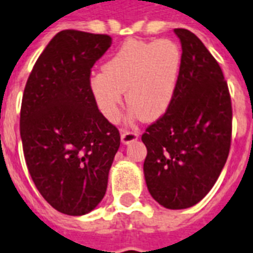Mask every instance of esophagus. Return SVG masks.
<instances>
[{"mask_svg":"<svg viewBox=\"0 0 253 253\" xmlns=\"http://www.w3.org/2000/svg\"><path fill=\"white\" fill-rule=\"evenodd\" d=\"M137 138H138V133L134 132V130L121 129V141H123V143H130L133 141H136Z\"/></svg>","mask_w":253,"mask_h":253,"instance_id":"obj_1","label":"esophagus"}]
</instances>
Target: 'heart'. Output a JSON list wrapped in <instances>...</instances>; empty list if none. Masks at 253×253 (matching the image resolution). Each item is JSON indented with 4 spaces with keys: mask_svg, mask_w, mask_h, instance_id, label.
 I'll return each mask as SVG.
<instances>
[{
    "mask_svg": "<svg viewBox=\"0 0 253 253\" xmlns=\"http://www.w3.org/2000/svg\"><path fill=\"white\" fill-rule=\"evenodd\" d=\"M180 46L173 40H128L88 81L96 107L110 121H116L123 95L132 114L154 121L167 112L180 77Z\"/></svg>",
    "mask_w": 253,
    "mask_h": 253,
    "instance_id": "1",
    "label": "heart"
}]
</instances>
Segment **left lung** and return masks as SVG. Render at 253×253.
<instances>
[{
	"instance_id": "left-lung-1",
	"label": "left lung",
	"mask_w": 253,
	"mask_h": 253,
	"mask_svg": "<svg viewBox=\"0 0 253 253\" xmlns=\"http://www.w3.org/2000/svg\"><path fill=\"white\" fill-rule=\"evenodd\" d=\"M173 31L183 49L180 77L167 112L142 134L143 173L157 203L187 209L209 193L227 161L232 107L217 60L193 32Z\"/></svg>"
}]
</instances>
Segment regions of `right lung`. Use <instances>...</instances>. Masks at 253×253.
<instances>
[{"mask_svg": "<svg viewBox=\"0 0 253 253\" xmlns=\"http://www.w3.org/2000/svg\"><path fill=\"white\" fill-rule=\"evenodd\" d=\"M112 38L64 30L36 60L24 87L21 138L28 172L50 207L84 215L106 195L120 133L92 98L94 64Z\"/></svg>", "mask_w": 253, "mask_h": 253, "instance_id": "1", "label": "right lung"}]
</instances>
